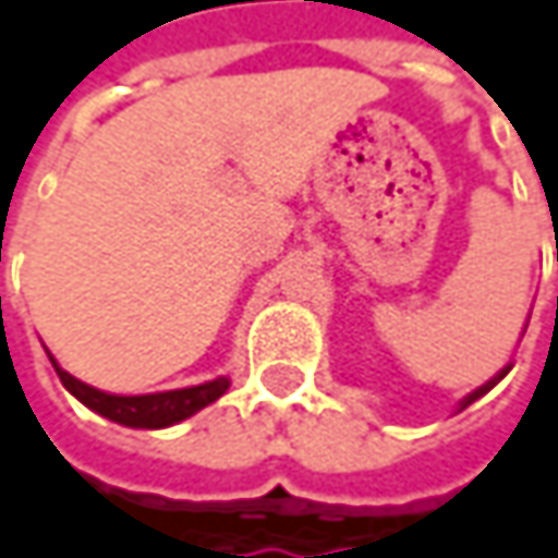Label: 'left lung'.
Returning <instances> with one entry per match:
<instances>
[{
	"mask_svg": "<svg viewBox=\"0 0 558 558\" xmlns=\"http://www.w3.org/2000/svg\"><path fill=\"white\" fill-rule=\"evenodd\" d=\"M504 372H507V368H504ZM504 372H501V375H498V378H492V381H488V385H482V388H478V390H472V393H469V397H465V400H462V410H465V407H469V403H475V400H478V397H485V393H488V390L495 388V385H498V381H501V378H504Z\"/></svg>",
	"mask_w": 558,
	"mask_h": 558,
	"instance_id": "left-lung-1",
	"label": "left lung"
}]
</instances>
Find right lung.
Listing matches in <instances>:
<instances>
[{
    "label": "right lung",
    "mask_w": 558,
    "mask_h": 558,
    "mask_svg": "<svg viewBox=\"0 0 558 558\" xmlns=\"http://www.w3.org/2000/svg\"><path fill=\"white\" fill-rule=\"evenodd\" d=\"M57 378L60 385L70 390L80 403H86L89 410H96L99 416L122 423V426H135V429H165L173 426L186 416H193L196 410L209 407L213 400H219L229 390V378H216L196 388L161 390V393H135V397H122V393H106V390L89 388L83 381H76L73 375H66L54 359Z\"/></svg>",
    "instance_id": "obj_1"
}]
</instances>
